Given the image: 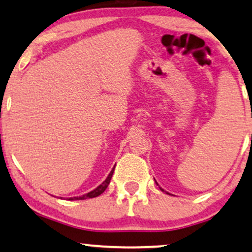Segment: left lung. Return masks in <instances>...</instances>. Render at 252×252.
Listing matches in <instances>:
<instances>
[{"label": "left lung", "instance_id": "1", "mask_svg": "<svg viewBox=\"0 0 252 252\" xmlns=\"http://www.w3.org/2000/svg\"><path fill=\"white\" fill-rule=\"evenodd\" d=\"M161 190H164V189H161Z\"/></svg>", "mask_w": 252, "mask_h": 252}]
</instances>
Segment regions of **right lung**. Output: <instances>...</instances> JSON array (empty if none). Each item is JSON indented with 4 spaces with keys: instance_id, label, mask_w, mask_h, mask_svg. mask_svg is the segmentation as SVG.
Wrapping results in <instances>:
<instances>
[{
    "instance_id": "obj_1",
    "label": "right lung",
    "mask_w": 252,
    "mask_h": 252,
    "mask_svg": "<svg viewBox=\"0 0 252 252\" xmlns=\"http://www.w3.org/2000/svg\"><path fill=\"white\" fill-rule=\"evenodd\" d=\"M114 170H115V167H114L113 170L110 171L109 176L107 177V179L104 180L103 183L100 185V186L96 187V189H95L94 190H92V192L85 194V195H82V196H74V197H71V199H69V200H85V199H92V197H96V196H98V195H101V194H102V193L104 192V190H106V189L108 187V185H109L111 177H113Z\"/></svg>"
}]
</instances>
